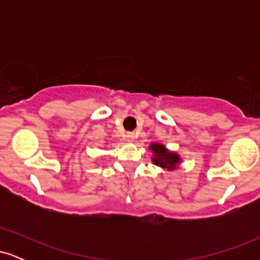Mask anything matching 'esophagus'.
I'll use <instances>...</instances> for the list:
<instances>
[{
	"label": "esophagus",
	"instance_id": "obj_1",
	"mask_svg": "<svg viewBox=\"0 0 260 260\" xmlns=\"http://www.w3.org/2000/svg\"><path fill=\"white\" fill-rule=\"evenodd\" d=\"M126 138H127L128 142H133V140H134V134L133 133H127Z\"/></svg>",
	"mask_w": 260,
	"mask_h": 260
}]
</instances>
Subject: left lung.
I'll return each mask as SVG.
<instances>
[{"mask_svg": "<svg viewBox=\"0 0 260 260\" xmlns=\"http://www.w3.org/2000/svg\"><path fill=\"white\" fill-rule=\"evenodd\" d=\"M153 151V164L156 166H160L161 169L166 170H175L178 164L181 162L180 155L176 154L175 151H170L166 149L165 145L159 144V143H153L149 147Z\"/></svg>", "mask_w": 260, "mask_h": 260, "instance_id": "left-lung-1", "label": "left lung"}]
</instances>
